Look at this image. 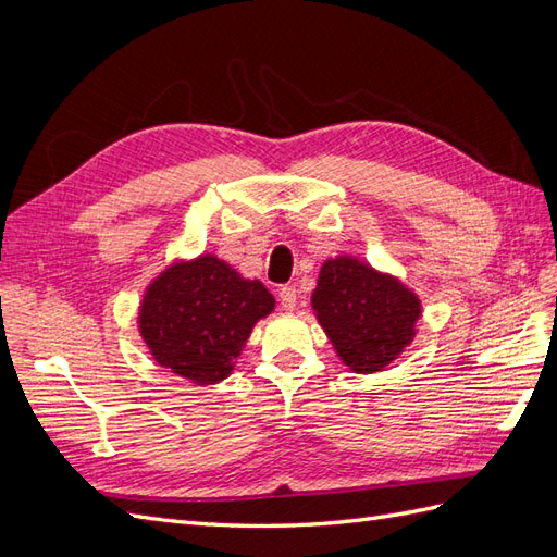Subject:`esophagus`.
I'll use <instances>...</instances> for the list:
<instances>
[{"label": "esophagus", "instance_id": "1", "mask_svg": "<svg viewBox=\"0 0 557 557\" xmlns=\"http://www.w3.org/2000/svg\"><path fill=\"white\" fill-rule=\"evenodd\" d=\"M278 301L285 311H293L297 307V290L295 285H281L278 288Z\"/></svg>", "mask_w": 557, "mask_h": 557}]
</instances>
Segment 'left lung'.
Returning <instances> with one entry per match:
<instances>
[{
    "mask_svg": "<svg viewBox=\"0 0 557 557\" xmlns=\"http://www.w3.org/2000/svg\"><path fill=\"white\" fill-rule=\"evenodd\" d=\"M311 309L350 372L376 374L397 360L423 315L418 295L397 276L352 256L323 262Z\"/></svg>",
    "mask_w": 557,
    "mask_h": 557,
    "instance_id": "obj_1",
    "label": "left lung"
}]
</instances>
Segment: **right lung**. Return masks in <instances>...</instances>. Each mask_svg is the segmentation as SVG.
I'll return each instance as SVG.
<instances>
[{"instance_id":"1","label":"right lung","mask_w":557,"mask_h":557,"mask_svg":"<svg viewBox=\"0 0 557 557\" xmlns=\"http://www.w3.org/2000/svg\"><path fill=\"white\" fill-rule=\"evenodd\" d=\"M274 307L262 281L201 252L148 283L137 323L158 364L195 385H213L232 374L252 327Z\"/></svg>"}]
</instances>
